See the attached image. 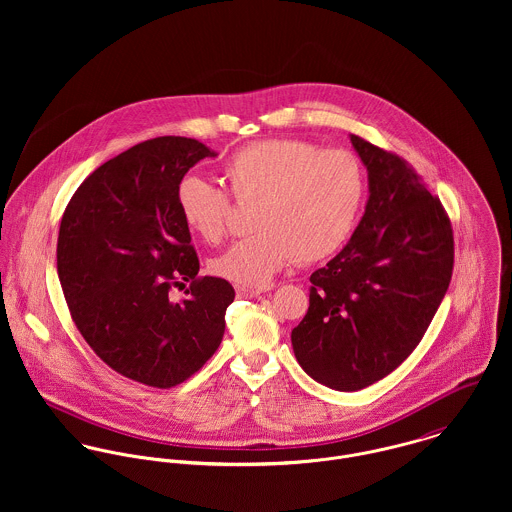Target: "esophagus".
<instances>
[{"label": "esophagus", "mask_w": 512, "mask_h": 512, "mask_svg": "<svg viewBox=\"0 0 512 512\" xmlns=\"http://www.w3.org/2000/svg\"><path fill=\"white\" fill-rule=\"evenodd\" d=\"M262 293V290H252V288H236V295L242 297V299H248V297H258Z\"/></svg>", "instance_id": "obj_1"}]
</instances>
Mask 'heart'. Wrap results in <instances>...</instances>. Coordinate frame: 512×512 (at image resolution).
Masks as SVG:
<instances>
[{
  "mask_svg": "<svg viewBox=\"0 0 512 512\" xmlns=\"http://www.w3.org/2000/svg\"><path fill=\"white\" fill-rule=\"evenodd\" d=\"M234 201L258 203L254 236L230 246L211 270L242 288H264L293 264L321 262L351 238L365 199V173L347 149H321L305 140H258L236 149L222 167ZM185 226L219 244L232 219L219 185L185 175L175 191Z\"/></svg>",
  "mask_w": 512,
  "mask_h": 512,
  "instance_id": "heart-1",
  "label": "heart"
}]
</instances>
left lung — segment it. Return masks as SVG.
I'll list each match as a JSON object with an SVG mask.
<instances>
[{
  "label": "left lung",
  "mask_w": 512,
  "mask_h": 512,
  "mask_svg": "<svg viewBox=\"0 0 512 512\" xmlns=\"http://www.w3.org/2000/svg\"><path fill=\"white\" fill-rule=\"evenodd\" d=\"M368 169L365 215L349 244L311 274L293 353L317 382L361 390L402 365L428 331L453 274L443 205L400 155L359 136Z\"/></svg>",
  "instance_id": "1"
}]
</instances>
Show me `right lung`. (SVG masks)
Instances as JSON below:
<instances>
[{
    "label": "right lung",
    "instance_id": "add662e5",
    "mask_svg": "<svg viewBox=\"0 0 512 512\" xmlns=\"http://www.w3.org/2000/svg\"><path fill=\"white\" fill-rule=\"evenodd\" d=\"M193 138L161 136L94 169L59 228L57 272L76 329L118 374L153 388L191 378L219 349L234 288L199 278L175 191L201 159ZM190 282L175 304L168 292Z\"/></svg>",
    "mask_w": 512,
    "mask_h": 512
}]
</instances>
